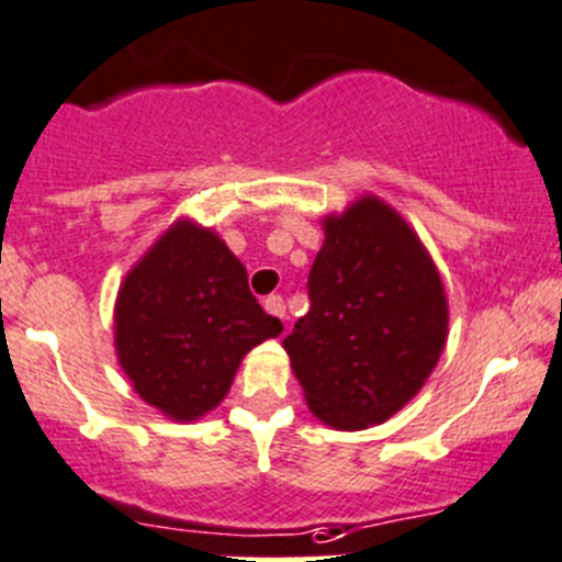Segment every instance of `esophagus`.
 <instances>
[{
  "mask_svg": "<svg viewBox=\"0 0 562 562\" xmlns=\"http://www.w3.org/2000/svg\"><path fill=\"white\" fill-rule=\"evenodd\" d=\"M263 307H266V313H269V316L282 318V322H285V302H282V296H266Z\"/></svg>",
  "mask_w": 562,
  "mask_h": 562,
  "instance_id": "1",
  "label": "esophagus"
}]
</instances>
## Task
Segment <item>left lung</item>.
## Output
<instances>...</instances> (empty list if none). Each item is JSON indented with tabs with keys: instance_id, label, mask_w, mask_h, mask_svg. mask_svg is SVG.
<instances>
[{
	"instance_id": "8db88e82",
	"label": "left lung",
	"mask_w": 562,
	"mask_h": 562,
	"mask_svg": "<svg viewBox=\"0 0 562 562\" xmlns=\"http://www.w3.org/2000/svg\"><path fill=\"white\" fill-rule=\"evenodd\" d=\"M311 311L285 335L313 416L374 427L424 387L447 346V291L416 229L374 193L322 218Z\"/></svg>"
}]
</instances>
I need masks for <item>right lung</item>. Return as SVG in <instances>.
<instances>
[{"mask_svg":"<svg viewBox=\"0 0 562 562\" xmlns=\"http://www.w3.org/2000/svg\"><path fill=\"white\" fill-rule=\"evenodd\" d=\"M119 366L171 422L218 407L240 360L282 333L216 229L177 218L127 271L113 311Z\"/></svg>","mask_w":562,"mask_h":562,"instance_id":"obj_1","label":"right lung"}]
</instances>
